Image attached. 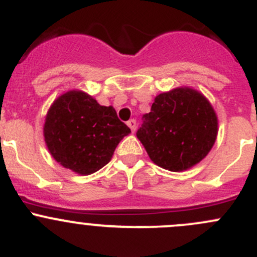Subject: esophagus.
Returning a JSON list of instances; mask_svg holds the SVG:
<instances>
[{
	"label": "esophagus",
	"instance_id": "1",
	"mask_svg": "<svg viewBox=\"0 0 257 257\" xmlns=\"http://www.w3.org/2000/svg\"><path fill=\"white\" fill-rule=\"evenodd\" d=\"M126 125L129 126V128H131V131L133 132H136V129H137V121L134 120V119H131V120H128L126 121Z\"/></svg>",
	"mask_w": 257,
	"mask_h": 257
}]
</instances>
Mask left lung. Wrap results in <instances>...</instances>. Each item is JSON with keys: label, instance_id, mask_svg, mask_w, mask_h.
<instances>
[{"label": "left lung", "instance_id": "8db88e82", "mask_svg": "<svg viewBox=\"0 0 257 257\" xmlns=\"http://www.w3.org/2000/svg\"><path fill=\"white\" fill-rule=\"evenodd\" d=\"M217 136V116L209 100L191 88L157 95L137 132L150 159L170 172H183L208 155Z\"/></svg>", "mask_w": 257, "mask_h": 257}]
</instances>
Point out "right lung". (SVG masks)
Listing matches in <instances>:
<instances>
[{
  "label": "right lung",
  "instance_id": "add662e5",
  "mask_svg": "<svg viewBox=\"0 0 257 257\" xmlns=\"http://www.w3.org/2000/svg\"><path fill=\"white\" fill-rule=\"evenodd\" d=\"M129 133L113 107L100 105L80 90H69L54 100L43 128L52 157L80 175L93 174L108 164Z\"/></svg>",
  "mask_w": 257,
  "mask_h": 257
}]
</instances>
